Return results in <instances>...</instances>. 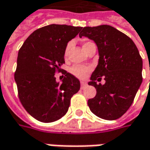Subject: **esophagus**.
I'll list each match as a JSON object with an SVG mask.
<instances>
[{
  "instance_id": "1",
  "label": "esophagus",
  "mask_w": 150,
  "mask_h": 150,
  "mask_svg": "<svg viewBox=\"0 0 150 150\" xmlns=\"http://www.w3.org/2000/svg\"><path fill=\"white\" fill-rule=\"evenodd\" d=\"M81 86L82 89H83V88H85L86 86V83L84 81H81Z\"/></svg>"
}]
</instances>
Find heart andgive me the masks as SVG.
I'll return each instance as SVG.
<instances>
[{"instance_id": "b5f03b06", "label": "heart", "mask_w": 150, "mask_h": 150, "mask_svg": "<svg viewBox=\"0 0 150 150\" xmlns=\"http://www.w3.org/2000/svg\"><path fill=\"white\" fill-rule=\"evenodd\" d=\"M88 42H85L84 45H86ZM71 45H72V43H71V42H69L68 44H67V46L65 47V49H64V57H67V56H68L69 49L71 48ZM84 45H83V46H84ZM91 69V67H87V66H83V65H74L73 67L70 68V73L73 75H75V77L79 78V79H84V78H86V77L87 76L88 74L90 73Z\"/></svg>"}]
</instances>
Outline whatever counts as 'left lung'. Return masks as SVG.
Instances as JSON below:
<instances>
[{
	"instance_id": "1",
	"label": "left lung",
	"mask_w": 150,
	"mask_h": 150,
	"mask_svg": "<svg viewBox=\"0 0 150 150\" xmlns=\"http://www.w3.org/2000/svg\"><path fill=\"white\" fill-rule=\"evenodd\" d=\"M93 40L99 60L88 84L96 89L88 100L91 112L106 120L121 117L131 107L143 81V60L134 41L109 25L85 27L79 34ZM104 78V85L96 84Z\"/></svg>"
}]
</instances>
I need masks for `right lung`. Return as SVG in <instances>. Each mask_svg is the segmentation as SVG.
Returning <instances> with one entry per match:
<instances>
[{
    "instance_id": "1",
    "label": "right lung",
    "mask_w": 150,
    "mask_h": 150,
    "mask_svg": "<svg viewBox=\"0 0 150 150\" xmlns=\"http://www.w3.org/2000/svg\"><path fill=\"white\" fill-rule=\"evenodd\" d=\"M81 27L51 24L34 31L19 49L15 72L18 96L23 108L37 120L52 122L68 112L72 96L81 87L80 81L61 69L64 49ZM65 75L62 83L55 73Z\"/></svg>"
}]
</instances>
